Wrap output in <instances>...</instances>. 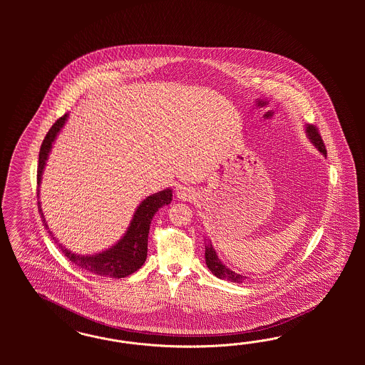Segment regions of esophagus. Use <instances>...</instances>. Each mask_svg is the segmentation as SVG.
<instances>
[{
  "label": "esophagus",
  "instance_id": "obj_1",
  "mask_svg": "<svg viewBox=\"0 0 365 365\" xmlns=\"http://www.w3.org/2000/svg\"><path fill=\"white\" fill-rule=\"evenodd\" d=\"M197 195L195 190L191 187H179L177 191V197L182 200H190Z\"/></svg>",
  "mask_w": 365,
  "mask_h": 365
}]
</instances>
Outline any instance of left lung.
Wrapping results in <instances>:
<instances>
[{"label": "left lung", "instance_id": "obj_1", "mask_svg": "<svg viewBox=\"0 0 365 365\" xmlns=\"http://www.w3.org/2000/svg\"><path fill=\"white\" fill-rule=\"evenodd\" d=\"M307 133H308V138H309L310 142L313 143V145L320 151L321 154L324 156H327V148H325V144L321 139V135L317 131V128L314 125H307ZM206 250H205V258H206V265L210 269L211 273L221 279H226V281H230V282H237V284H242L243 281L246 279V277L242 274H238L235 272L230 270L227 266H225V264H222L221 259L218 258V255L215 253L212 245H205Z\"/></svg>", "mask_w": 365, "mask_h": 365}]
</instances>
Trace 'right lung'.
I'll return each instance as SVG.
<instances>
[{
	"instance_id": "right-lung-1",
	"label": "right lung",
	"mask_w": 365,
	"mask_h": 365,
	"mask_svg": "<svg viewBox=\"0 0 365 365\" xmlns=\"http://www.w3.org/2000/svg\"><path fill=\"white\" fill-rule=\"evenodd\" d=\"M66 118H68V113L56 120L55 124L46 133L43 144H41L40 154H38V167H37V198L40 195L38 188H40L43 171H44L49 153H51L52 144L55 142L58 133L61 131V128L64 127ZM171 200H173V190L171 188H166L163 191L155 192L153 195L142 200V203L135 211L131 223H130L125 234L123 235L122 240H119L118 243H115L108 250L101 252L98 255H80L72 253L66 249V246H63V243H58L53 235L52 237H53L55 242L57 243L58 249L63 252V255H66L72 264L78 266L80 269L87 270L88 273L96 274V276L124 278V277L133 274L143 265L144 261L147 258L148 232H150V225L153 221V217L160 207L170 205ZM37 203H38V210L43 217L45 227L48 229L49 234H52L45 222L40 202H37Z\"/></svg>"
}]
</instances>
